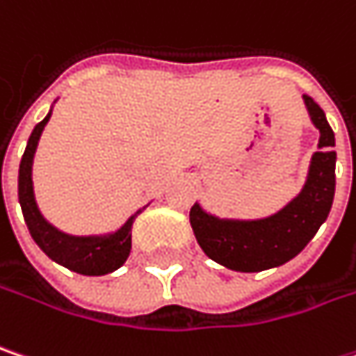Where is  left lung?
I'll return each instance as SVG.
<instances>
[{
    "instance_id": "8db88e82",
    "label": "left lung",
    "mask_w": 356,
    "mask_h": 356,
    "mask_svg": "<svg viewBox=\"0 0 356 356\" xmlns=\"http://www.w3.org/2000/svg\"><path fill=\"white\" fill-rule=\"evenodd\" d=\"M304 102L314 127L321 131V151L312 155L308 179L298 197L266 220H220L205 213L197 203L189 211L201 250L229 270L261 272L282 266L302 252L328 218L334 199V133L323 108L306 95Z\"/></svg>"
}]
</instances>
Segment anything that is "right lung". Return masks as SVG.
Listing matches in <instances>:
<instances>
[{"label":"right lung","mask_w":356,"mask_h":356,"mask_svg":"<svg viewBox=\"0 0 356 356\" xmlns=\"http://www.w3.org/2000/svg\"><path fill=\"white\" fill-rule=\"evenodd\" d=\"M52 115V113H50ZM50 115L46 116L42 122L35 124V129L30 135L26 153L19 163V177H17V195H19V205L24 211L26 225L32 234L33 241L40 245V250L50 258L58 261L60 266L72 270L76 274L84 276H104L108 272H115L120 268L129 254H131V238H133V221L140 213L136 211L131 216L129 221L108 236H88V238H78V236H68L60 229H56L48 221L42 218L35 199H33L32 187V163L33 153L38 147L40 135L50 120Z\"/></svg>","instance_id":"1"}]
</instances>
